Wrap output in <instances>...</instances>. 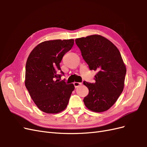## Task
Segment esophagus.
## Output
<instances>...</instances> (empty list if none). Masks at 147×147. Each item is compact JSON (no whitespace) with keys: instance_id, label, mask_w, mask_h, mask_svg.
I'll list each match as a JSON object with an SVG mask.
<instances>
[{"instance_id":"34e87169","label":"esophagus","mask_w":147,"mask_h":147,"mask_svg":"<svg viewBox=\"0 0 147 147\" xmlns=\"http://www.w3.org/2000/svg\"><path fill=\"white\" fill-rule=\"evenodd\" d=\"M74 86H75V88H77V87H78L79 86L82 85V83H80V82H74Z\"/></svg>"}]
</instances>
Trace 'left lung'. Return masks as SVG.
I'll use <instances>...</instances> for the list:
<instances>
[{
  "label": "left lung",
  "instance_id": "obj_1",
  "mask_svg": "<svg viewBox=\"0 0 147 147\" xmlns=\"http://www.w3.org/2000/svg\"><path fill=\"white\" fill-rule=\"evenodd\" d=\"M75 43L90 69L98 71L95 83L83 82L89 90L83 99L84 105L93 112H105L116 102L124 89L126 68L120 52L99 35L77 38Z\"/></svg>",
  "mask_w": 147,
  "mask_h": 147
}]
</instances>
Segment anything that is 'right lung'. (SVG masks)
Wrapping results in <instances>:
<instances>
[{
    "label": "right lung",
    "instance_id": "add662e5",
    "mask_svg": "<svg viewBox=\"0 0 147 147\" xmlns=\"http://www.w3.org/2000/svg\"><path fill=\"white\" fill-rule=\"evenodd\" d=\"M74 43V39L43 42L35 47L28 57L25 86L35 105L43 112L59 113L69 103L75 87L74 84L59 81L64 74L60 63Z\"/></svg>",
    "mask_w": 147,
    "mask_h": 147
}]
</instances>
